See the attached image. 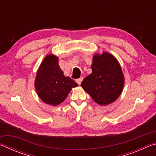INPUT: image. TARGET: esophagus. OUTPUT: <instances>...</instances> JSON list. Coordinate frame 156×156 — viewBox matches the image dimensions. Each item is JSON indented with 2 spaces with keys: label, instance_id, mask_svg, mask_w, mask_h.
Listing matches in <instances>:
<instances>
[{
  "label": "esophagus",
  "instance_id": "esophagus-1",
  "mask_svg": "<svg viewBox=\"0 0 156 156\" xmlns=\"http://www.w3.org/2000/svg\"><path fill=\"white\" fill-rule=\"evenodd\" d=\"M83 77H80V78H78V79H76V83H77L78 84H81V83H82V81H83Z\"/></svg>",
  "mask_w": 156,
  "mask_h": 156
}]
</instances>
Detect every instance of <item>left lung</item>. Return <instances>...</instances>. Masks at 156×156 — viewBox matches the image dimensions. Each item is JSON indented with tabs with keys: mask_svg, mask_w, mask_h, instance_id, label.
<instances>
[{
	"mask_svg": "<svg viewBox=\"0 0 156 156\" xmlns=\"http://www.w3.org/2000/svg\"><path fill=\"white\" fill-rule=\"evenodd\" d=\"M91 69L92 73L82 82V87L100 105L114 102L124 87V76L117 60L106 52L96 54Z\"/></svg>",
	"mask_w": 156,
	"mask_h": 156,
	"instance_id": "8db88e82",
	"label": "left lung"
}]
</instances>
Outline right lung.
<instances>
[{
	"label": "right lung",
	"instance_id": "obj_1",
	"mask_svg": "<svg viewBox=\"0 0 156 156\" xmlns=\"http://www.w3.org/2000/svg\"><path fill=\"white\" fill-rule=\"evenodd\" d=\"M58 58L48 55L38 69L35 87L40 98L47 104L56 106L62 102L72 88L78 84L69 77H65L59 67Z\"/></svg>",
	"mask_w": 156,
	"mask_h": 156
}]
</instances>
